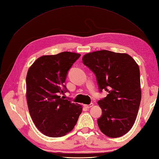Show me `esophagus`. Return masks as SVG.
Segmentation results:
<instances>
[{"label":"esophagus","instance_id":"obj_1","mask_svg":"<svg viewBox=\"0 0 159 159\" xmlns=\"http://www.w3.org/2000/svg\"><path fill=\"white\" fill-rule=\"evenodd\" d=\"M93 105H94V104H93L92 103H91V104H84V107H86V108H87V109H89V108H90V107H93Z\"/></svg>","mask_w":159,"mask_h":159}]
</instances>
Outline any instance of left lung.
I'll use <instances>...</instances> for the list:
<instances>
[{
    "instance_id": "1",
    "label": "left lung",
    "mask_w": 159,
    "mask_h": 159,
    "mask_svg": "<svg viewBox=\"0 0 159 159\" xmlns=\"http://www.w3.org/2000/svg\"><path fill=\"white\" fill-rule=\"evenodd\" d=\"M83 63L94 72L100 92H109L98 102L102 115L98 119L100 131L109 138H119L131 129L141 101L140 69L126 53L107 50L89 52Z\"/></svg>"
}]
</instances>
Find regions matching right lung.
<instances>
[{"label": "right lung", "instance_id": "add662e5", "mask_svg": "<svg viewBox=\"0 0 159 159\" xmlns=\"http://www.w3.org/2000/svg\"><path fill=\"white\" fill-rule=\"evenodd\" d=\"M81 56L71 52L43 55L30 67L26 76V98L34 125L46 136H64L74 128L82 106L64 99L69 69Z\"/></svg>", "mask_w": 159, "mask_h": 159}]
</instances>
